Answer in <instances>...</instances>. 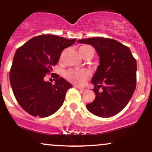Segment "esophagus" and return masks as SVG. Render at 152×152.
Segmentation results:
<instances>
[{
    "label": "esophagus",
    "mask_w": 152,
    "mask_h": 152,
    "mask_svg": "<svg viewBox=\"0 0 152 152\" xmlns=\"http://www.w3.org/2000/svg\"><path fill=\"white\" fill-rule=\"evenodd\" d=\"M74 87H75V88H77V89H78V90H80V91H85V90H86V88H81V87H80V86H75Z\"/></svg>",
    "instance_id": "34e87169"
}]
</instances>
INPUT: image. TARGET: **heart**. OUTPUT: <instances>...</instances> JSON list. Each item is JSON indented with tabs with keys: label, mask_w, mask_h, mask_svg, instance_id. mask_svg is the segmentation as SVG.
I'll return each mask as SVG.
<instances>
[{
	"label": "heart",
	"mask_w": 152,
	"mask_h": 152,
	"mask_svg": "<svg viewBox=\"0 0 152 152\" xmlns=\"http://www.w3.org/2000/svg\"><path fill=\"white\" fill-rule=\"evenodd\" d=\"M91 47L88 46H81L78 49L80 54L81 56H84V55L89 50H91ZM64 76L66 79L69 80V81L76 85H79L82 86L84 85L87 80L91 77V72L87 69H69L66 71L64 74Z\"/></svg>",
	"instance_id": "heart-1"
}]
</instances>
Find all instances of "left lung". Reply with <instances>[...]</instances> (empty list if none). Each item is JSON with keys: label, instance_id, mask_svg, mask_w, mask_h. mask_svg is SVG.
Listing matches in <instances>:
<instances>
[{"label": "left lung", "instance_id": "left-lung-1", "mask_svg": "<svg viewBox=\"0 0 152 152\" xmlns=\"http://www.w3.org/2000/svg\"><path fill=\"white\" fill-rule=\"evenodd\" d=\"M78 42L93 46L100 57V64L91 80L96 97L87 104V109L99 117L117 114L127 105L135 91L136 59L129 47L111 38L94 37Z\"/></svg>", "mask_w": 152, "mask_h": 152}]
</instances>
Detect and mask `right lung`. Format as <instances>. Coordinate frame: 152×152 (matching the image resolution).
Segmentation results:
<instances>
[{"label":"right lung","instance_id":"1","mask_svg":"<svg viewBox=\"0 0 152 152\" xmlns=\"http://www.w3.org/2000/svg\"><path fill=\"white\" fill-rule=\"evenodd\" d=\"M76 41L40 35L17 49L10 68V82L15 99L29 114L46 117L62 106L72 85L56 74H53L55 84L43 78L56 65L63 50Z\"/></svg>","mask_w":152,"mask_h":152}]
</instances>
